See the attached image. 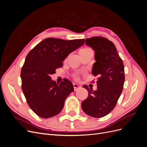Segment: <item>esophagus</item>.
Listing matches in <instances>:
<instances>
[{
	"instance_id": "1",
	"label": "esophagus",
	"mask_w": 147,
	"mask_h": 147,
	"mask_svg": "<svg viewBox=\"0 0 147 147\" xmlns=\"http://www.w3.org/2000/svg\"><path fill=\"white\" fill-rule=\"evenodd\" d=\"M73 86L74 88V91H77V90H78V89L81 88V86L79 84H77V83H74Z\"/></svg>"
}]
</instances>
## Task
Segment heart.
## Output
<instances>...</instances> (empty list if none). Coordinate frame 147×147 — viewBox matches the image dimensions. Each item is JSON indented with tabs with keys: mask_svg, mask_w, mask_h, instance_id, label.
I'll list each match as a JSON object with an SVG mask.
<instances>
[{
	"mask_svg": "<svg viewBox=\"0 0 147 147\" xmlns=\"http://www.w3.org/2000/svg\"><path fill=\"white\" fill-rule=\"evenodd\" d=\"M90 50V48H84L80 49V50H79V51H78L79 55H82V53H84V52L86 51H88V50Z\"/></svg>",
	"mask_w": 147,
	"mask_h": 147,
	"instance_id": "heart-1",
	"label": "heart"
}]
</instances>
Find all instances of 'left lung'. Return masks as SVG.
<instances>
[{
  "label": "left lung",
  "instance_id": "left-lung-1",
  "mask_svg": "<svg viewBox=\"0 0 147 147\" xmlns=\"http://www.w3.org/2000/svg\"><path fill=\"white\" fill-rule=\"evenodd\" d=\"M85 43L95 52L91 72L97 77V87L93 91L83 86L88 96L82 102V108L89 116L102 118L113 110L121 94L125 79L124 64L113 43L107 38L94 37L86 38Z\"/></svg>",
  "mask_w": 147,
  "mask_h": 147
}]
</instances>
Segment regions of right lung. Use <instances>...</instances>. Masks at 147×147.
<instances>
[{
    "label": "right lung",
    "instance_id": "1",
    "mask_svg": "<svg viewBox=\"0 0 147 147\" xmlns=\"http://www.w3.org/2000/svg\"><path fill=\"white\" fill-rule=\"evenodd\" d=\"M84 39L64 40L47 38L30 51L21 72L22 90L30 108L38 117L51 118L59 114L74 88L67 79L58 84L50 75L63 65L70 53L82 46Z\"/></svg>",
    "mask_w": 147,
    "mask_h": 147
}]
</instances>
